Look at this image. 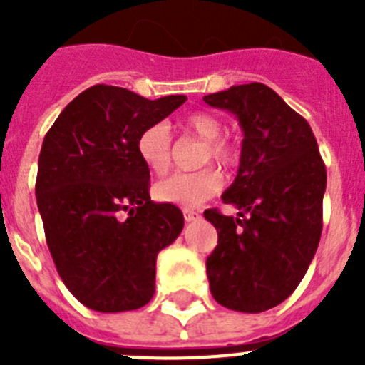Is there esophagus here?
I'll list each match as a JSON object with an SVG mask.
<instances>
[{
  "label": "esophagus",
  "mask_w": 365,
  "mask_h": 365,
  "mask_svg": "<svg viewBox=\"0 0 365 365\" xmlns=\"http://www.w3.org/2000/svg\"><path fill=\"white\" fill-rule=\"evenodd\" d=\"M182 214H185V221L186 222H192V221H195V219L201 217V215H199V212L190 210V208H185V210H182Z\"/></svg>",
  "instance_id": "obj_1"
}]
</instances>
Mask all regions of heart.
<instances>
[{
    "label": "heart",
    "mask_w": 365,
    "mask_h": 365,
    "mask_svg": "<svg viewBox=\"0 0 365 365\" xmlns=\"http://www.w3.org/2000/svg\"><path fill=\"white\" fill-rule=\"evenodd\" d=\"M182 131L205 143V150L201 153L199 164H206L214 160L221 166H232L237 160V148L222 138L221 118L212 113L197 111L192 113L182 120ZM137 151L140 160L150 172L163 175L168 172L172 164V137L168 131V125L159 124L148 125L143 133L138 135ZM221 173L215 168H202L193 173H175L168 179L155 185V197L159 201L172 202L182 208H195L202 205L221 190Z\"/></svg>",
    "instance_id": "obj_1"
}]
</instances>
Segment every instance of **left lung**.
<instances>
[{
    "instance_id": "8db88e82",
    "label": "left lung",
    "mask_w": 365,
    "mask_h": 365,
    "mask_svg": "<svg viewBox=\"0 0 365 365\" xmlns=\"http://www.w3.org/2000/svg\"><path fill=\"white\" fill-rule=\"evenodd\" d=\"M243 130L237 175L221 199L237 217L206 210L217 247L206 259L215 302L263 312L294 292L322 235L327 173L311 125L265 83L232 86L202 98Z\"/></svg>"
}]
</instances>
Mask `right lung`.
<instances>
[{
	"mask_svg": "<svg viewBox=\"0 0 365 365\" xmlns=\"http://www.w3.org/2000/svg\"><path fill=\"white\" fill-rule=\"evenodd\" d=\"M185 102V95L148 100L98 83L69 102L45 135L36 177L45 240L71 294L93 311L146 305L157 254L182 232V212L150 199L137 140Z\"/></svg>",
	"mask_w": 365,
	"mask_h": 365,
	"instance_id": "obj_1",
	"label": "right lung"
}]
</instances>
